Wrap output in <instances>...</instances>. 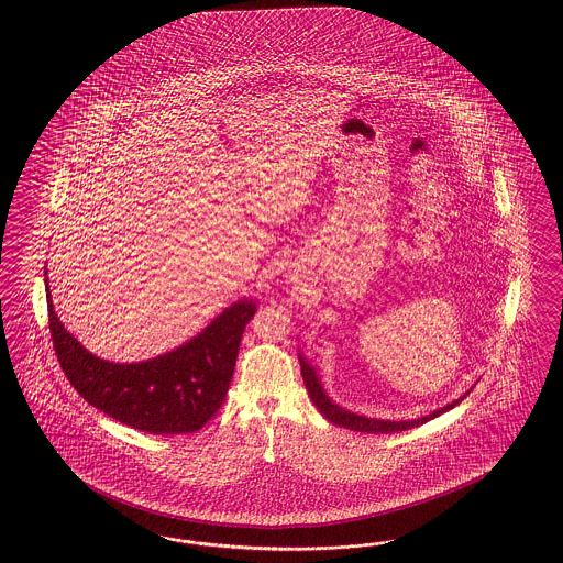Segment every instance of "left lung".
Returning <instances> with one entry per match:
<instances>
[{
    "instance_id": "left-lung-1",
    "label": "left lung",
    "mask_w": 563,
    "mask_h": 563,
    "mask_svg": "<svg viewBox=\"0 0 563 563\" xmlns=\"http://www.w3.org/2000/svg\"><path fill=\"white\" fill-rule=\"evenodd\" d=\"M299 363H301V375H303V382H306L307 393H309L311 402L316 405V409L320 410L330 423L344 427V429H351V431H361V433H398V431H407V429H412V427L423 426L427 421L440 417L445 410L454 409L456 405H461L462 400L466 398V394L471 393V390H466V393L462 394L461 398L452 400L450 405H445L442 409L431 410L429 415L417 417V419H407V421L372 419V417L351 412V410L342 409L341 405H336V402L325 394L322 379H320V375H318V369L303 357V353H299Z\"/></svg>"
}]
</instances>
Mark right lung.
<instances>
[{
    "label": "right lung",
    "mask_w": 563,
    "mask_h": 563,
    "mask_svg": "<svg viewBox=\"0 0 563 563\" xmlns=\"http://www.w3.org/2000/svg\"><path fill=\"white\" fill-rule=\"evenodd\" d=\"M45 290L53 349L74 390L123 426L154 435L194 433L221 409L235 372L239 342L257 309L254 299L243 297L169 353L137 363H113L86 351L59 322L47 268Z\"/></svg>",
    "instance_id": "right-lung-1"
}]
</instances>
